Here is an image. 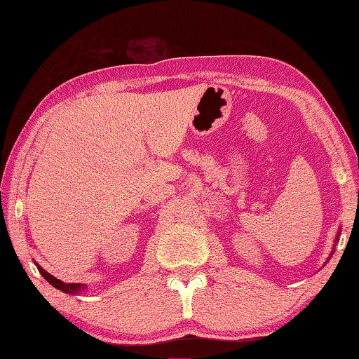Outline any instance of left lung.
<instances>
[{"mask_svg":"<svg viewBox=\"0 0 359 359\" xmlns=\"http://www.w3.org/2000/svg\"><path fill=\"white\" fill-rule=\"evenodd\" d=\"M339 235H341V227H339V230H338V233H337V238H335V244H333V250L330 252V255H329V258H327V261L332 258V255H333V252H335V245H337V243H338V240H339ZM325 264V262H324Z\"/></svg>","mask_w":359,"mask_h":359,"instance_id":"1","label":"left lung"}]
</instances>
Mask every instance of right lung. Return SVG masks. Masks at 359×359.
<instances>
[{
	"label": "right lung",
	"mask_w": 359,
	"mask_h": 359,
	"mask_svg": "<svg viewBox=\"0 0 359 359\" xmlns=\"http://www.w3.org/2000/svg\"><path fill=\"white\" fill-rule=\"evenodd\" d=\"M35 262V266L38 267V270H39V273H41L47 281H49L55 289H58V290H61V292H65V293H69V294H78V293H81L87 285L86 284H72V283H62L61 280H57V278H55L53 275H50L49 272H46V270L38 264L36 261H34Z\"/></svg>",
	"instance_id": "obj_1"
}]
</instances>
